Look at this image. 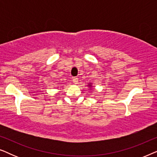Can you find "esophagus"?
<instances>
[{"mask_svg": "<svg viewBox=\"0 0 157 157\" xmlns=\"http://www.w3.org/2000/svg\"><path fill=\"white\" fill-rule=\"evenodd\" d=\"M73 82H74V84H78V79L77 77H74L73 78Z\"/></svg>", "mask_w": 157, "mask_h": 157, "instance_id": "obj_1", "label": "esophagus"}]
</instances>
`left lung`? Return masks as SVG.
<instances>
[{"instance_id":"left-lung-1","label":"left lung","mask_w":157,"mask_h":157,"mask_svg":"<svg viewBox=\"0 0 157 157\" xmlns=\"http://www.w3.org/2000/svg\"><path fill=\"white\" fill-rule=\"evenodd\" d=\"M88 86H89L90 88H91L92 87V86H91V83H90L89 85H88Z\"/></svg>"}]
</instances>
